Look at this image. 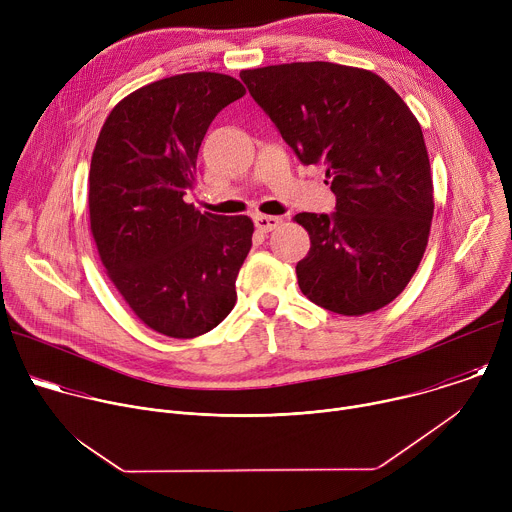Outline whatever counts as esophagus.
<instances>
[{"instance_id": "1", "label": "esophagus", "mask_w": 512, "mask_h": 512, "mask_svg": "<svg viewBox=\"0 0 512 512\" xmlns=\"http://www.w3.org/2000/svg\"><path fill=\"white\" fill-rule=\"evenodd\" d=\"M253 221H255L257 231H261V233H271L275 227L281 225V218L271 216V214H255Z\"/></svg>"}]
</instances>
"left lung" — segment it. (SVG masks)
<instances>
[{
  "mask_svg": "<svg viewBox=\"0 0 512 512\" xmlns=\"http://www.w3.org/2000/svg\"><path fill=\"white\" fill-rule=\"evenodd\" d=\"M255 103L302 164H324L332 214L300 212L310 235L296 265L320 308L362 316L391 304L427 247L433 182L421 125L371 70L291 62L241 70Z\"/></svg>",
  "mask_w": 512,
  "mask_h": 512,
  "instance_id": "obj_1",
  "label": "left lung"
}]
</instances>
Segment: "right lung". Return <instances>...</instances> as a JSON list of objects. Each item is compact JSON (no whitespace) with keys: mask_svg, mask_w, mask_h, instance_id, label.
Listing matches in <instances>:
<instances>
[{"mask_svg":"<svg viewBox=\"0 0 512 512\" xmlns=\"http://www.w3.org/2000/svg\"><path fill=\"white\" fill-rule=\"evenodd\" d=\"M243 95L237 79L218 72L145 85L113 107L91 158L99 257L135 316L172 338L210 332L237 302L251 218L200 212L184 196L208 125Z\"/></svg>","mask_w":512,"mask_h":512,"instance_id":"add662e5","label":"right lung"}]
</instances>
